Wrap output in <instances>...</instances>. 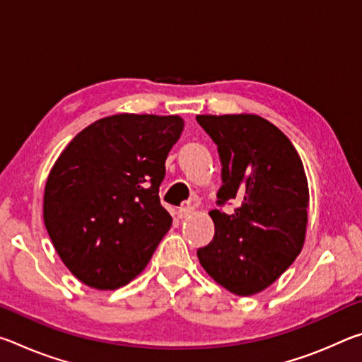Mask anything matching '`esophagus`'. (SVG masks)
Instances as JSON below:
<instances>
[{
  "label": "esophagus",
  "mask_w": 362,
  "mask_h": 362,
  "mask_svg": "<svg viewBox=\"0 0 362 362\" xmlns=\"http://www.w3.org/2000/svg\"><path fill=\"white\" fill-rule=\"evenodd\" d=\"M193 212H194V207L187 204V206H182V207H180L179 212H177V216H179V218H187V217L192 216Z\"/></svg>",
  "instance_id": "esophagus-1"
}]
</instances>
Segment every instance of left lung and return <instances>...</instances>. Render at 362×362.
Masks as SVG:
<instances>
[{"instance_id":"obj_1","label":"left lung","mask_w":362,"mask_h":362,"mask_svg":"<svg viewBox=\"0 0 362 362\" xmlns=\"http://www.w3.org/2000/svg\"><path fill=\"white\" fill-rule=\"evenodd\" d=\"M216 142L222 182L218 204L236 199L233 214L209 212L214 240L198 249L206 273L235 296L272 286L302 252L308 223V180L297 150L259 115H198Z\"/></svg>"}]
</instances>
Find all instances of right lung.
<instances>
[{
  "label": "right lung",
  "mask_w": 362,
  "mask_h": 362,
  "mask_svg": "<svg viewBox=\"0 0 362 362\" xmlns=\"http://www.w3.org/2000/svg\"><path fill=\"white\" fill-rule=\"evenodd\" d=\"M183 126L177 115L107 116L84 127L54 163L42 218L60 260L83 284L118 289L148 265L173 225L159 185Z\"/></svg>",
  "instance_id": "obj_1"
}]
</instances>
